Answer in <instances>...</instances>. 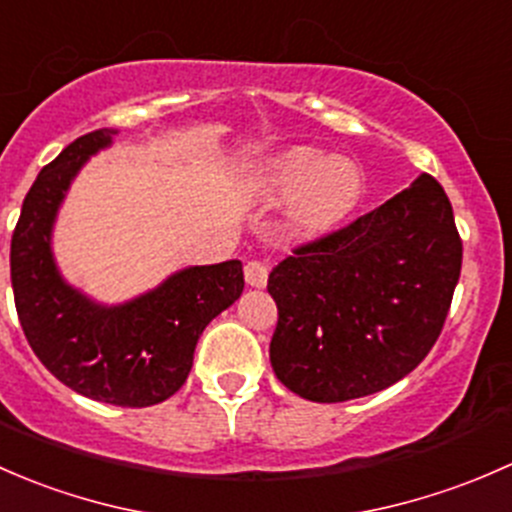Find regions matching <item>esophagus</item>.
Instances as JSON below:
<instances>
[{"label":"esophagus","mask_w":512,"mask_h":512,"mask_svg":"<svg viewBox=\"0 0 512 512\" xmlns=\"http://www.w3.org/2000/svg\"><path fill=\"white\" fill-rule=\"evenodd\" d=\"M244 276H246V283H249L251 288H263L268 281V268L263 266L261 261H249L244 266Z\"/></svg>","instance_id":"esophagus-1"}]
</instances>
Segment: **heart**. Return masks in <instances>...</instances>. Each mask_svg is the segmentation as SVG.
Returning a JSON list of instances; mask_svg holds the SVG:
<instances>
[{
  "instance_id": "b5f03b06",
  "label": "heart",
  "mask_w": 512,
  "mask_h": 512,
  "mask_svg": "<svg viewBox=\"0 0 512 512\" xmlns=\"http://www.w3.org/2000/svg\"><path fill=\"white\" fill-rule=\"evenodd\" d=\"M263 194L291 199L288 221L300 234H320L337 224L360 194V170L347 157H320L315 150H288L268 165Z\"/></svg>"
}]
</instances>
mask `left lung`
Wrapping results in <instances>:
<instances>
[{"mask_svg": "<svg viewBox=\"0 0 512 512\" xmlns=\"http://www.w3.org/2000/svg\"><path fill=\"white\" fill-rule=\"evenodd\" d=\"M461 256L451 202L429 175L295 249L268 276L276 377L328 404L392 387L441 335Z\"/></svg>", "mask_w": 512, "mask_h": 512, "instance_id": "obj_1", "label": "left lung"}]
</instances>
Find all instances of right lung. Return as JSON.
<instances>
[{"label": "right lung", "instance_id": "1", "mask_svg": "<svg viewBox=\"0 0 512 512\" xmlns=\"http://www.w3.org/2000/svg\"><path fill=\"white\" fill-rule=\"evenodd\" d=\"M118 130L73 140L31 184L12 236V288L34 355L59 382L96 402L152 407L192 370L209 323L244 291L241 261L187 266L125 303H100L71 286L54 256V226L73 179Z\"/></svg>", "mask_w": 512, "mask_h": 512}]
</instances>
